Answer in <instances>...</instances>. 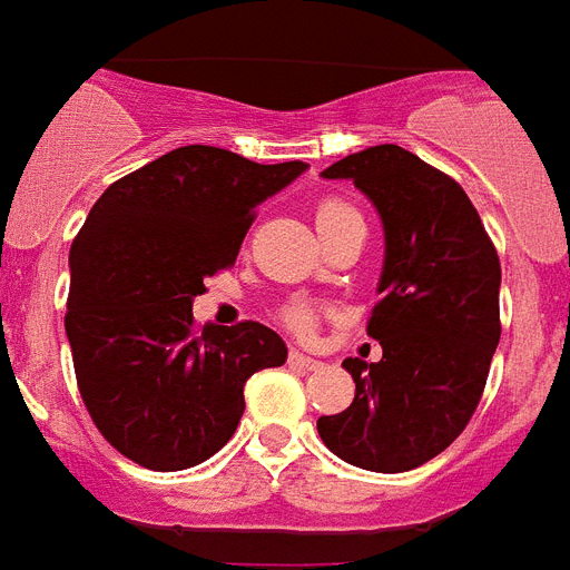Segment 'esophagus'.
Segmentation results:
<instances>
[{
    "label": "esophagus",
    "mask_w": 570,
    "mask_h": 570,
    "mask_svg": "<svg viewBox=\"0 0 570 570\" xmlns=\"http://www.w3.org/2000/svg\"><path fill=\"white\" fill-rule=\"evenodd\" d=\"M288 364L291 367H297V371H317L323 362H317V358H308L303 356V353H297V350H291L288 353Z\"/></svg>",
    "instance_id": "obj_1"
}]
</instances>
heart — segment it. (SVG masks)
Here are the masks:
<instances>
[{"label":"heart","instance_id":"heart-1","mask_svg":"<svg viewBox=\"0 0 570 570\" xmlns=\"http://www.w3.org/2000/svg\"><path fill=\"white\" fill-rule=\"evenodd\" d=\"M358 217H362L358 208L350 206L347 199L338 197H323L321 203H317V212H314V220H317L321 235L338 229L341 223L358 220ZM279 321L285 323L294 335L306 338V335L314 332V326H317V308H314L308 299H291V303H285V306L279 308Z\"/></svg>","mask_w":570,"mask_h":570}]
</instances>
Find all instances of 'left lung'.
<instances>
[{
    "label": "left lung",
    "instance_id": "obj_1",
    "mask_svg": "<svg viewBox=\"0 0 570 570\" xmlns=\"http://www.w3.org/2000/svg\"><path fill=\"white\" fill-rule=\"evenodd\" d=\"M353 179L385 229L380 303L367 335L380 362L347 358L356 397L317 421L350 465L400 473L462 435L500 341V258L456 179L397 147L362 149L323 170Z\"/></svg>",
    "mask_w": 570,
    "mask_h": 570
}]
</instances>
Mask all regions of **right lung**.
<instances>
[{"instance_id":"obj_1","label":"right lung","mask_w":570,"mask_h":570,"mask_svg":"<svg viewBox=\"0 0 570 570\" xmlns=\"http://www.w3.org/2000/svg\"><path fill=\"white\" fill-rule=\"evenodd\" d=\"M306 167L194 144L117 179L90 208L70 249L63 326L90 417L140 468L214 456L238 430L244 382L288 358L262 323L199 332L190 306L235 264L258 203Z\"/></svg>"}]
</instances>
